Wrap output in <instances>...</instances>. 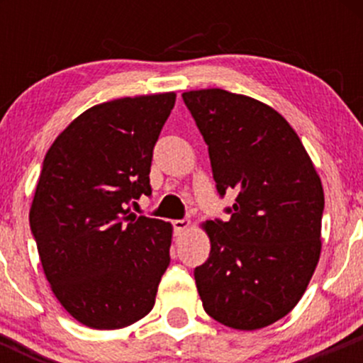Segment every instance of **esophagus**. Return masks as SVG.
<instances>
[{
  "label": "esophagus",
  "instance_id": "obj_1",
  "mask_svg": "<svg viewBox=\"0 0 363 363\" xmlns=\"http://www.w3.org/2000/svg\"><path fill=\"white\" fill-rule=\"evenodd\" d=\"M172 225H174V234L181 235V234H184L186 230H189L191 225L193 223H191V220L184 218V220H174Z\"/></svg>",
  "mask_w": 363,
  "mask_h": 363
}]
</instances>
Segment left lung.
Here are the masks:
<instances>
[{
	"mask_svg": "<svg viewBox=\"0 0 363 363\" xmlns=\"http://www.w3.org/2000/svg\"><path fill=\"white\" fill-rule=\"evenodd\" d=\"M208 145L216 189H235L230 220H206L211 251L194 269L206 314L254 331L285 318L307 290L320 256L324 191L294 128L280 112L222 89L182 94Z\"/></svg>",
	"mask_w": 363,
	"mask_h": 363,
	"instance_id": "8db88e82",
	"label": "left lung"
}]
</instances>
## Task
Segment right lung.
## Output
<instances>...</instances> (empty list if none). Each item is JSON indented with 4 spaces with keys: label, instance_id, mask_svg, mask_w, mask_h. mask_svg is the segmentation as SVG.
Returning a JSON list of instances; mask_svg holds the SVG:
<instances>
[{
    "label": "right lung",
    "instance_id": "right-lung-1",
    "mask_svg": "<svg viewBox=\"0 0 363 363\" xmlns=\"http://www.w3.org/2000/svg\"><path fill=\"white\" fill-rule=\"evenodd\" d=\"M174 104L176 91L97 104L45 153L30 228L52 294L83 326L121 329L153 309L172 225L128 205L152 194L153 147Z\"/></svg>",
    "mask_w": 363,
    "mask_h": 363
}]
</instances>
